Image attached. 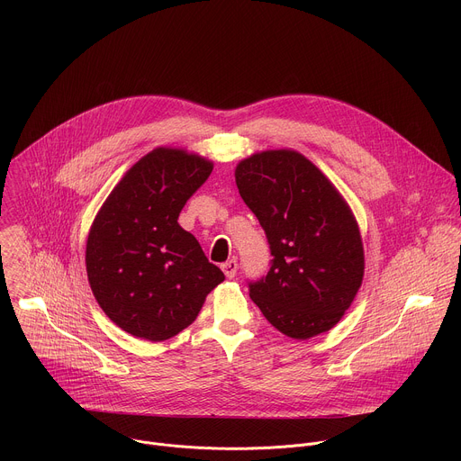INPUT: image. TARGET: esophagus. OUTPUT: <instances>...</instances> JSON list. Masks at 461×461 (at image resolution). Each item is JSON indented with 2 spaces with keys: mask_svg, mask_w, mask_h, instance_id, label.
<instances>
[{
  "mask_svg": "<svg viewBox=\"0 0 461 461\" xmlns=\"http://www.w3.org/2000/svg\"><path fill=\"white\" fill-rule=\"evenodd\" d=\"M221 268H222V272L226 274V277H228V279H233V277H235V274H237L239 265H237V260H235V258H231V260H226Z\"/></svg>",
  "mask_w": 461,
  "mask_h": 461,
  "instance_id": "obj_1",
  "label": "esophagus"
}]
</instances>
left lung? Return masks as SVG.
<instances>
[{
    "label": "left lung",
    "mask_w": 461,
    "mask_h": 461,
    "mask_svg": "<svg viewBox=\"0 0 461 461\" xmlns=\"http://www.w3.org/2000/svg\"><path fill=\"white\" fill-rule=\"evenodd\" d=\"M235 182L274 257L268 274L248 283L251 301L288 338L328 332L365 272L359 228L343 196L306 157L288 149L242 160Z\"/></svg>",
    "instance_id": "8db88e82"
}]
</instances>
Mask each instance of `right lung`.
<instances>
[{
	"mask_svg": "<svg viewBox=\"0 0 461 461\" xmlns=\"http://www.w3.org/2000/svg\"><path fill=\"white\" fill-rule=\"evenodd\" d=\"M213 164L158 148L131 167L98 212L86 249L91 290L123 332L164 341L189 326L224 281L199 240L178 224Z\"/></svg>",
	"mask_w": 461,
	"mask_h": 461,
	"instance_id": "right-lung-1",
	"label": "right lung"
}]
</instances>
